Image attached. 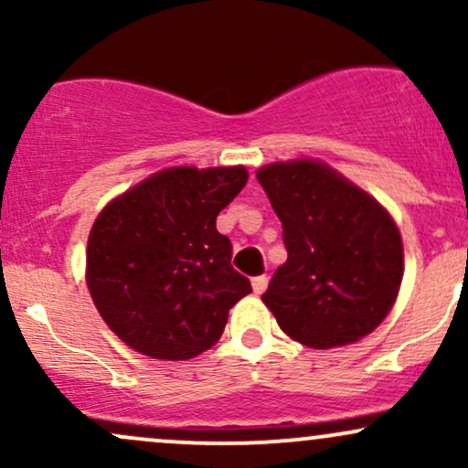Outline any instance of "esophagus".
<instances>
[{
    "instance_id": "34e87169",
    "label": "esophagus",
    "mask_w": 468,
    "mask_h": 468,
    "mask_svg": "<svg viewBox=\"0 0 468 468\" xmlns=\"http://www.w3.org/2000/svg\"><path fill=\"white\" fill-rule=\"evenodd\" d=\"M268 286V277L266 275H260V277H252V292L255 294H261Z\"/></svg>"
}]
</instances>
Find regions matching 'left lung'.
<instances>
[{"label":"left lung","mask_w":468,"mask_h":468,"mask_svg":"<svg viewBox=\"0 0 468 468\" xmlns=\"http://www.w3.org/2000/svg\"><path fill=\"white\" fill-rule=\"evenodd\" d=\"M257 180L288 250L261 294L279 327L319 350L369 335L400 288L402 241L394 219L374 197L313 160L268 165Z\"/></svg>","instance_id":"left-lung-1"}]
</instances>
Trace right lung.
Segmentation results:
<instances>
[{
	"label": "right lung",
	"instance_id": "obj_1",
	"mask_svg": "<svg viewBox=\"0 0 468 468\" xmlns=\"http://www.w3.org/2000/svg\"><path fill=\"white\" fill-rule=\"evenodd\" d=\"M244 166L160 171L110 202L88 239V288L136 352L186 361L216 346L250 292L216 218L244 189Z\"/></svg>",
	"mask_w": 468,
	"mask_h": 468
}]
</instances>
